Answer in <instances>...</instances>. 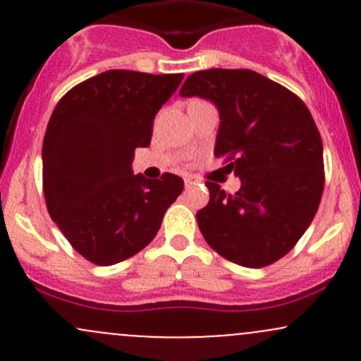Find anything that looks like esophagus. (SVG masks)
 <instances>
[{
  "label": "esophagus",
  "instance_id": "1",
  "mask_svg": "<svg viewBox=\"0 0 361 361\" xmlns=\"http://www.w3.org/2000/svg\"><path fill=\"white\" fill-rule=\"evenodd\" d=\"M195 183H197V181H195L194 180V178H185V187H192V185H195Z\"/></svg>",
  "mask_w": 361,
  "mask_h": 361
}]
</instances>
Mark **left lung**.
<instances>
[{
  "mask_svg": "<svg viewBox=\"0 0 361 361\" xmlns=\"http://www.w3.org/2000/svg\"><path fill=\"white\" fill-rule=\"evenodd\" d=\"M181 97H204L220 113L214 155L241 180L235 194L206 181L197 211L204 239L243 267L285 257L311 225L325 187L323 143L311 111L292 90L251 69L192 73Z\"/></svg>",
  "mask_w": 361,
  "mask_h": 361,
  "instance_id": "obj_1",
  "label": "left lung"
}]
</instances>
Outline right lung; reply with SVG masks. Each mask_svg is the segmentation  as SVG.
I'll use <instances>...</instances> for the list:
<instances>
[{"label": "right lung", "mask_w": 361, "mask_h": 361, "mask_svg": "<svg viewBox=\"0 0 361 361\" xmlns=\"http://www.w3.org/2000/svg\"><path fill=\"white\" fill-rule=\"evenodd\" d=\"M183 73L110 69L73 87L43 137V194L69 245L96 265H113L157 235L183 180L133 173L136 148L150 145L154 118Z\"/></svg>", "instance_id": "add662e5"}]
</instances>
